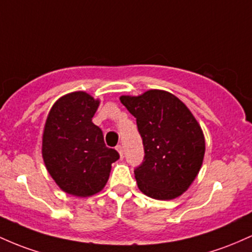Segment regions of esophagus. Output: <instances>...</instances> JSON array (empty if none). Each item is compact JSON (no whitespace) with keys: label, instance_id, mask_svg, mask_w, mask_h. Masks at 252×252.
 Listing matches in <instances>:
<instances>
[{"label":"esophagus","instance_id":"esophagus-1","mask_svg":"<svg viewBox=\"0 0 252 252\" xmlns=\"http://www.w3.org/2000/svg\"><path fill=\"white\" fill-rule=\"evenodd\" d=\"M115 149H117V151L119 152V155H120V157L123 158V157H124V150H123V146H121V145H118L117 148H115Z\"/></svg>","mask_w":252,"mask_h":252}]
</instances>
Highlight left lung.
<instances>
[{
  "mask_svg": "<svg viewBox=\"0 0 252 252\" xmlns=\"http://www.w3.org/2000/svg\"><path fill=\"white\" fill-rule=\"evenodd\" d=\"M121 103L137 120L144 160L134 169L138 188L156 200L185 193L199 174L205 137L185 103L164 90L121 96Z\"/></svg>",
  "mask_w": 252,
  "mask_h": 252,
  "instance_id": "left-lung-1",
  "label": "left lung"
}]
</instances>
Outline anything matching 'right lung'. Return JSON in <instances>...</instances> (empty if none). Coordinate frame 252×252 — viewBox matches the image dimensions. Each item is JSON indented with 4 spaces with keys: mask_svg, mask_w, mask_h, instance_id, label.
Masks as SVG:
<instances>
[{
    "mask_svg": "<svg viewBox=\"0 0 252 252\" xmlns=\"http://www.w3.org/2000/svg\"><path fill=\"white\" fill-rule=\"evenodd\" d=\"M100 101L84 92L62 96L47 115L42 158L47 171L65 193L86 197L102 190L117 150L107 148L92 119Z\"/></svg>",
    "mask_w": 252,
    "mask_h": 252,
    "instance_id": "add662e5",
    "label": "right lung"
}]
</instances>
